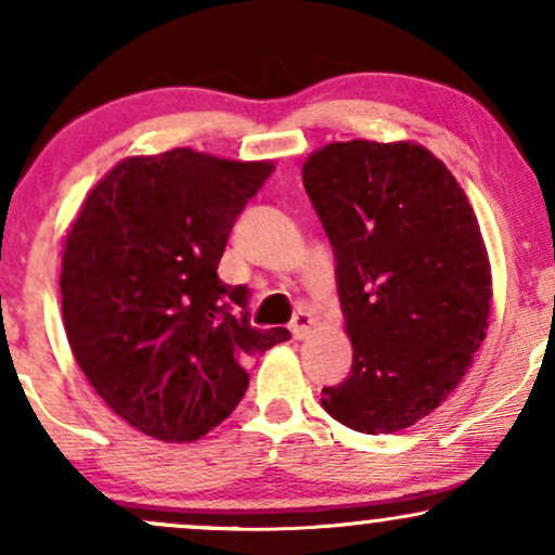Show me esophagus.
I'll return each mask as SVG.
<instances>
[{
    "label": "esophagus",
    "mask_w": 555,
    "mask_h": 555,
    "mask_svg": "<svg viewBox=\"0 0 555 555\" xmlns=\"http://www.w3.org/2000/svg\"><path fill=\"white\" fill-rule=\"evenodd\" d=\"M312 331H315V318H312V312L299 310L297 315H295V320H292V336L302 341V338L310 336Z\"/></svg>",
    "instance_id": "1"
}]
</instances>
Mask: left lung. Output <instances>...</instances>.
I'll list each match as a JSON object with an SVG mask.
<instances>
[{
  "mask_svg": "<svg viewBox=\"0 0 555 555\" xmlns=\"http://www.w3.org/2000/svg\"><path fill=\"white\" fill-rule=\"evenodd\" d=\"M336 256L351 375L320 405L362 434L429 416L470 370L491 315L478 217L442 159L416 142H333L302 165Z\"/></svg>",
  "mask_w": 555,
  "mask_h": 555,
  "instance_id": "1",
  "label": "left lung"
}]
</instances>
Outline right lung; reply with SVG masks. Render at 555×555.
Listing matches in <instances>:
<instances>
[{
  "instance_id": "obj_1",
  "label": "right lung",
  "mask_w": 555,
  "mask_h": 555,
  "mask_svg": "<svg viewBox=\"0 0 555 555\" xmlns=\"http://www.w3.org/2000/svg\"><path fill=\"white\" fill-rule=\"evenodd\" d=\"M271 170V159L191 146L126 157L66 232L59 286L72 353L146 437L196 442L243 400L248 359L289 341L286 328H253L248 289L217 276L237 214Z\"/></svg>"
}]
</instances>
